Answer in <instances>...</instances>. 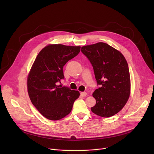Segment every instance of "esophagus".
<instances>
[{
    "label": "esophagus",
    "instance_id": "1",
    "mask_svg": "<svg viewBox=\"0 0 154 154\" xmlns=\"http://www.w3.org/2000/svg\"><path fill=\"white\" fill-rule=\"evenodd\" d=\"M80 95L82 96V97H85L87 95V93L86 92H81L80 93Z\"/></svg>",
    "mask_w": 154,
    "mask_h": 154
}]
</instances>
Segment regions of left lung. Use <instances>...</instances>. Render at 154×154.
I'll return each mask as SVG.
<instances>
[{
	"instance_id": "8db88e82",
	"label": "left lung",
	"mask_w": 154,
	"mask_h": 154,
	"mask_svg": "<svg viewBox=\"0 0 154 154\" xmlns=\"http://www.w3.org/2000/svg\"><path fill=\"white\" fill-rule=\"evenodd\" d=\"M81 51L89 59L94 69L97 83L101 87L93 96L96 105L93 113L103 118L117 114L126 104L130 94V77L124 55L105 42L82 47Z\"/></svg>"
}]
</instances>
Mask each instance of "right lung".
I'll use <instances>...</instances> for the list:
<instances>
[{
    "mask_svg": "<svg viewBox=\"0 0 154 154\" xmlns=\"http://www.w3.org/2000/svg\"><path fill=\"white\" fill-rule=\"evenodd\" d=\"M80 46L51 44L38 54L27 77V91L32 104L46 118L57 121L68 115L78 91L58 85L64 79L63 68L77 56Z\"/></svg>",
    "mask_w": 154,
    "mask_h": 154,
    "instance_id": "obj_1",
    "label": "right lung"
}]
</instances>
